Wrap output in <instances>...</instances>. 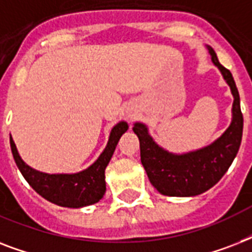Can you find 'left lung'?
<instances>
[{
	"mask_svg": "<svg viewBox=\"0 0 252 252\" xmlns=\"http://www.w3.org/2000/svg\"><path fill=\"white\" fill-rule=\"evenodd\" d=\"M207 49L212 63L220 69L234 98L229 128L208 146L188 153L174 154L154 141L145 124L134 123L133 126V132L140 140L142 166L150 183L162 195L187 197L208 191L225 175L241 146L243 115L238 89L230 70L220 64L213 48L207 47Z\"/></svg>",
	"mask_w": 252,
	"mask_h": 252,
	"instance_id": "8db88e82",
	"label": "left lung"
}]
</instances>
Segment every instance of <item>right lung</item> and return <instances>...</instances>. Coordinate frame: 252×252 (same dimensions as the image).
<instances>
[{"mask_svg":"<svg viewBox=\"0 0 252 252\" xmlns=\"http://www.w3.org/2000/svg\"><path fill=\"white\" fill-rule=\"evenodd\" d=\"M128 129L126 122L111 129L107 146L91 166L76 174H47L30 167L18 153L10 136V148L19 171L31 187L51 203L66 208H82L98 203L106 192L104 170L114 154L119 140Z\"/></svg>","mask_w":252,"mask_h":252,"instance_id":"right-lung-1","label":"right lung"}]
</instances>
